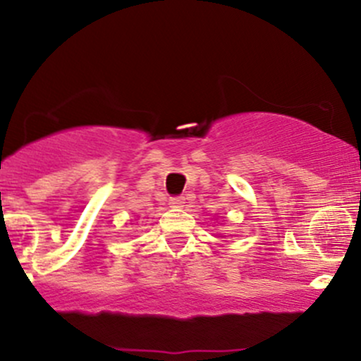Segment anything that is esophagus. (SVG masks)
Segmentation results:
<instances>
[{"instance_id": "34e87169", "label": "esophagus", "mask_w": 361, "mask_h": 361, "mask_svg": "<svg viewBox=\"0 0 361 361\" xmlns=\"http://www.w3.org/2000/svg\"><path fill=\"white\" fill-rule=\"evenodd\" d=\"M169 205H171L173 209H180V207L185 205V197H171L169 198Z\"/></svg>"}]
</instances>
